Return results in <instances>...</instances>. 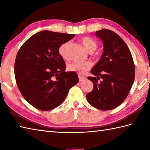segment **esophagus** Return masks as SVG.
Listing matches in <instances>:
<instances>
[{
	"label": "esophagus",
	"mask_w": 150,
	"mask_h": 150,
	"mask_svg": "<svg viewBox=\"0 0 150 150\" xmlns=\"http://www.w3.org/2000/svg\"><path fill=\"white\" fill-rule=\"evenodd\" d=\"M79 81H83L85 80L86 78L84 77H82V76L79 75Z\"/></svg>",
	"instance_id": "esophagus-1"
}]
</instances>
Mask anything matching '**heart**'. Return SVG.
Masks as SVG:
<instances>
[{
  "instance_id": "b5f03b06",
  "label": "heart",
  "mask_w": 150,
  "mask_h": 150,
  "mask_svg": "<svg viewBox=\"0 0 150 150\" xmlns=\"http://www.w3.org/2000/svg\"><path fill=\"white\" fill-rule=\"evenodd\" d=\"M81 42L83 44L84 47L88 52L92 53L97 48V44L94 40L90 37H85L81 39ZM70 42L68 41L62 44L59 47L58 52L59 55L64 60H68L69 59V47ZM93 64L90 61L85 62H73L69 64L68 66V69L70 71L77 72L79 74H84L90 69Z\"/></svg>"
}]
</instances>
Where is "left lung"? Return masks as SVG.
<instances>
[{
	"instance_id": "1",
	"label": "left lung",
	"mask_w": 150,
	"mask_h": 150,
	"mask_svg": "<svg viewBox=\"0 0 150 150\" xmlns=\"http://www.w3.org/2000/svg\"><path fill=\"white\" fill-rule=\"evenodd\" d=\"M95 35L103 40L104 52L91 70L95 77H88L93 89L86 97L91 106L107 111L119 106L128 95L135 79V64L128 46L117 33L104 29Z\"/></svg>"
}]
</instances>
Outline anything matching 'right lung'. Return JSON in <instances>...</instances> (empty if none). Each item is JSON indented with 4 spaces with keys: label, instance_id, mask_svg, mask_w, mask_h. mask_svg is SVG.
Returning <instances> with one entry per match:
<instances>
[{
    "label": "right lung",
    "instance_id": "add662e5",
    "mask_svg": "<svg viewBox=\"0 0 150 150\" xmlns=\"http://www.w3.org/2000/svg\"><path fill=\"white\" fill-rule=\"evenodd\" d=\"M75 35L42 31L29 38L19 49L15 77L19 91L37 109L48 111L61 104L69 89L79 82L77 73L66 72L58 50Z\"/></svg>",
    "mask_w": 150,
    "mask_h": 150
}]
</instances>
